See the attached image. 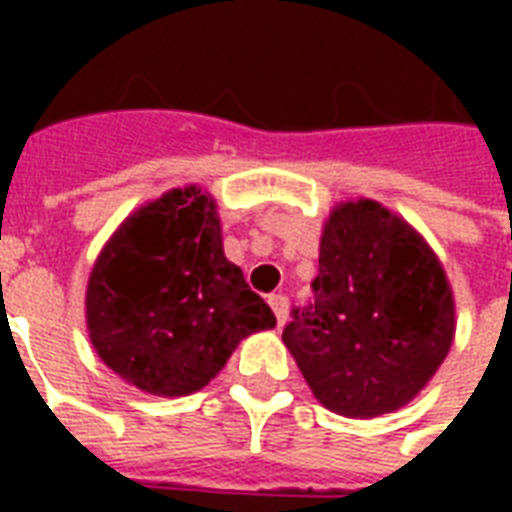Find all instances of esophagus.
<instances>
[{"instance_id": "1", "label": "esophagus", "mask_w": 512, "mask_h": 512, "mask_svg": "<svg viewBox=\"0 0 512 512\" xmlns=\"http://www.w3.org/2000/svg\"><path fill=\"white\" fill-rule=\"evenodd\" d=\"M268 305H271L273 316H276V324L284 327L289 316V297L287 295H271L268 297Z\"/></svg>"}]
</instances>
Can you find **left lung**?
<instances>
[{
	"mask_svg": "<svg viewBox=\"0 0 512 512\" xmlns=\"http://www.w3.org/2000/svg\"><path fill=\"white\" fill-rule=\"evenodd\" d=\"M313 300L284 342L321 404L377 417L412 401L452 348L454 300L430 247L377 201H348L321 236Z\"/></svg>",
	"mask_w": 512,
	"mask_h": 512,
	"instance_id": "8db88e82",
	"label": "left lung"
}]
</instances>
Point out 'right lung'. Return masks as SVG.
<instances>
[{"instance_id":"1","label":"right lung","mask_w":512,"mask_h":512,"mask_svg":"<svg viewBox=\"0 0 512 512\" xmlns=\"http://www.w3.org/2000/svg\"><path fill=\"white\" fill-rule=\"evenodd\" d=\"M87 327L98 356L154 396H188L233 348L276 316L228 263L215 201L177 188L127 220L87 287Z\"/></svg>"}]
</instances>
